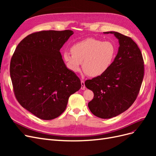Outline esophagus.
Listing matches in <instances>:
<instances>
[{
	"label": "esophagus",
	"instance_id": "obj_1",
	"mask_svg": "<svg viewBox=\"0 0 156 156\" xmlns=\"http://www.w3.org/2000/svg\"><path fill=\"white\" fill-rule=\"evenodd\" d=\"M81 90H84V89H85V84H84V82L83 81H81Z\"/></svg>",
	"mask_w": 156,
	"mask_h": 156
}]
</instances>
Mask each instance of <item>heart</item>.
Instances as JSON below:
<instances>
[{"label": "heart", "instance_id": "obj_1", "mask_svg": "<svg viewBox=\"0 0 156 156\" xmlns=\"http://www.w3.org/2000/svg\"><path fill=\"white\" fill-rule=\"evenodd\" d=\"M71 51L64 52L63 60L68 69L73 73L81 67L88 75L98 77L104 74L114 62L116 54L115 45L111 41L87 38L74 44Z\"/></svg>", "mask_w": 156, "mask_h": 156}]
</instances>
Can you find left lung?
<instances>
[{
    "label": "left lung",
    "mask_w": 156,
    "mask_h": 156,
    "mask_svg": "<svg viewBox=\"0 0 156 156\" xmlns=\"http://www.w3.org/2000/svg\"><path fill=\"white\" fill-rule=\"evenodd\" d=\"M103 33L114 34L119 40L118 53L107 72L87 80L84 84L94 92L93 100L88 104L90 111L106 119L124 112L136 100L144 77V61L131 37L117 32Z\"/></svg>",
    "instance_id": "obj_1"
}]
</instances>
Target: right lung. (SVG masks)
<instances>
[{
	"label": "right lung",
	"mask_w": 156,
	"mask_h": 156,
	"mask_svg": "<svg viewBox=\"0 0 156 156\" xmlns=\"http://www.w3.org/2000/svg\"><path fill=\"white\" fill-rule=\"evenodd\" d=\"M73 34L69 30L33 33L18 44L12 57L10 77L16 99L40 119L59 116L69 96L81 87L60 52Z\"/></svg>",
	"instance_id": "1"
}]
</instances>
